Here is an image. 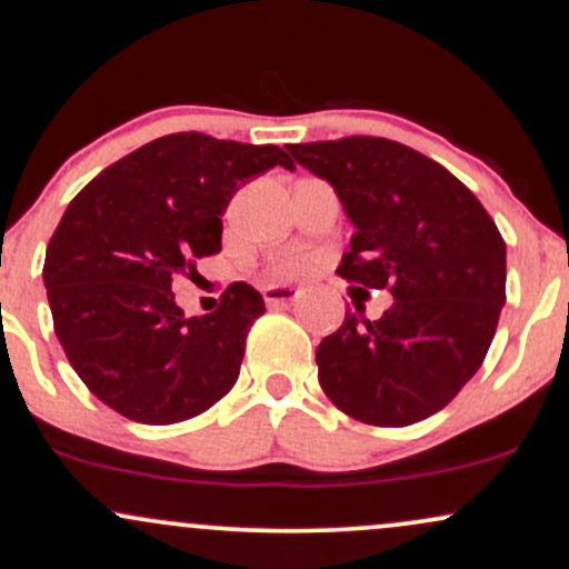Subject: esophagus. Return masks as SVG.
Returning a JSON list of instances; mask_svg holds the SVG:
<instances>
[{
  "label": "esophagus",
  "mask_w": 569,
  "mask_h": 569,
  "mask_svg": "<svg viewBox=\"0 0 569 569\" xmlns=\"http://www.w3.org/2000/svg\"><path fill=\"white\" fill-rule=\"evenodd\" d=\"M298 296H301V290H296V287H287V284H271L263 290V298L268 306H290L298 301Z\"/></svg>",
  "instance_id": "1"
}]
</instances>
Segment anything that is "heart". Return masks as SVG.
Masks as SVG:
<instances>
[{
    "mask_svg": "<svg viewBox=\"0 0 569 569\" xmlns=\"http://www.w3.org/2000/svg\"><path fill=\"white\" fill-rule=\"evenodd\" d=\"M311 263H315V260H311V254H287L284 260H279V266H277V271L282 273V277H301V273H306L311 268Z\"/></svg>",
    "mask_w": 569,
    "mask_h": 569,
    "instance_id": "heart-1",
    "label": "heart"
}]
</instances>
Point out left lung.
<instances>
[{"label":"left lung","mask_w":569,"mask_h":569,"mask_svg":"<svg viewBox=\"0 0 569 569\" xmlns=\"http://www.w3.org/2000/svg\"><path fill=\"white\" fill-rule=\"evenodd\" d=\"M355 222L338 277L392 292L379 319L347 311L317 347L319 385L347 417L408 427L457 398L506 303V241L449 169L381 137L290 144Z\"/></svg>","instance_id":"left-lung-1"}]
</instances>
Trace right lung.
Returning <instances> with one entry per match:
<instances>
[{
    "mask_svg": "<svg viewBox=\"0 0 569 569\" xmlns=\"http://www.w3.org/2000/svg\"><path fill=\"white\" fill-rule=\"evenodd\" d=\"M271 166L296 169L277 144L169 133L67 207L42 266L53 330L82 385L120 417L177 425L231 392L263 296L233 282L214 311L184 317L171 282L220 252V214Z\"/></svg>",
    "mask_w": 569,
    "mask_h": 569,
    "instance_id": "obj_1",
    "label": "right lung"
}]
</instances>
